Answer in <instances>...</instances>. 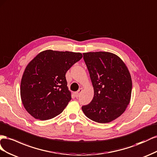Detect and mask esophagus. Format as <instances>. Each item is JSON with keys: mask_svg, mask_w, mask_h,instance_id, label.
<instances>
[{"mask_svg": "<svg viewBox=\"0 0 157 157\" xmlns=\"http://www.w3.org/2000/svg\"><path fill=\"white\" fill-rule=\"evenodd\" d=\"M82 91H83V89H82V88H80V89H79L78 91H76V92H75V93H74V94H75V96L76 97H79V96H80V95H81V93H82Z\"/></svg>", "mask_w": 157, "mask_h": 157, "instance_id": "esophagus-1", "label": "esophagus"}]
</instances>
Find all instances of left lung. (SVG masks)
Wrapping results in <instances>:
<instances>
[{"label": "left lung", "instance_id": "1", "mask_svg": "<svg viewBox=\"0 0 157 157\" xmlns=\"http://www.w3.org/2000/svg\"><path fill=\"white\" fill-rule=\"evenodd\" d=\"M94 89L90 103L82 107L87 118L109 123L122 115L132 95L131 75L119 56L109 52L83 53Z\"/></svg>", "mask_w": 157, "mask_h": 157}]
</instances>
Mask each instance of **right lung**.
<instances>
[{
  "label": "right lung",
  "mask_w": 157,
  "mask_h": 157,
  "mask_svg": "<svg viewBox=\"0 0 157 157\" xmlns=\"http://www.w3.org/2000/svg\"><path fill=\"white\" fill-rule=\"evenodd\" d=\"M82 54L46 50L26 66L21 78L22 104L35 119L46 120L62 113L71 99L66 73Z\"/></svg>",
  "instance_id": "right-lung-1"
}]
</instances>
